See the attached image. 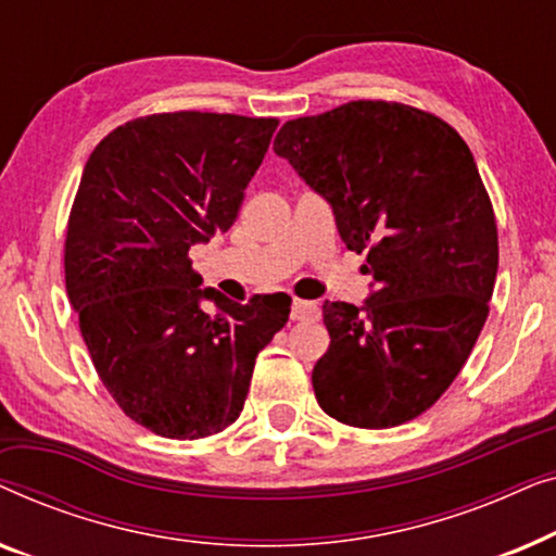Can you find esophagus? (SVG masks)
<instances>
[{"instance_id":"1","label":"esophagus","mask_w":556,"mask_h":556,"mask_svg":"<svg viewBox=\"0 0 556 556\" xmlns=\"http://www.w3.org/2000/svg\"><path fill=\"white\" fill-rule=\"evenodd\" d=\"M291 318H293V321H308V318H318V306H316V303H311V301L293 299Z\"/></svg>"}]
</instances>
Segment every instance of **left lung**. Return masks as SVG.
I'll use <instances>...</instances> for the list:
<instances>
[{
  "label": "left lung",
  "mask_w": 556,
  "mask_h": 556,
  "mask_svg": "<svg viewBox=\"0 0 556 556\" xmlns=\"http://www.w3.org/2000/svg\"><path fill=\"white\" fill-rule=\"evenodd\" d=\"M273 151L331 204L375 280L362 306L324 303L318 405L354 428L413 420L458 377L496 283V217L468 143L413 105L352 101L288 121Z\"/></svg>",
  "instance_id": "left-lung-1"
}]
</instances>
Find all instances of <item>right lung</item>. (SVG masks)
<instances>
[{"label": "right lung", "instance_id": "add662e5", "mask_svg": "<svg viewBox=\"0 0 556 556\" xmlns=\"http://www.w3.org/2000/svg\"><path fill=\"white\" fill-rule=\"evenodd\" d=\"M276 128V118L156 113L111 131L83 169L67 299L105 390L162 438H207L238 420L255 356L291 314L286 293L235 303L202 288L189 261V248L230 230Z\"/></svg>", "mask_w": 556, "mask_h": 556}]
</instances>
